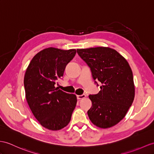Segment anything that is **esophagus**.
<instances>
[{
  "label": "esophagus",
  "instance_id": "34e87169",
  "mask_svg": "<svg viewBox=\"0 0 154 154\" xmlns=\"http://www.w3.org/2000/svg\"><path fill=\"white\" fill-rule=\"evenodd\" d=\"M85 97H86V95L85 94H83V95H77V98L78 99H82L85 98Z\"/></svg>",
  "mask_w": 154,
  "mask_h": 154
}]
</instances>
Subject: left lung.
Masks as SVG:
<instances>
[{
  "label": "left lung",
  "mask_w": 154,
  "mask_h": 154,
  "mask_svg": "<svg viewBox=\"0 0 154 154\" xmlns=\"http://www.w3.org/2000/svg\"><path fill=\"white\" fill-rule=\"evenodd\" d=\"M77 53L90 67L94 80L102 84L97 94L89 95L92 102L88 111L89 119L100 128L116 125L125 117L134 98L133 72L128 62L108 47L77 49Z\"/></svg>",
  "instance_id": "left-lung-1"
}]
</instances>
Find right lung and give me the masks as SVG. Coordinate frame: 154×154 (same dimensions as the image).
I'll use <instances>...</instances> for the list:
<instances>
[{"label": "right lung", "instance_id": "right-lung-1", "mask_svg": "<svg viewBox=\"0 0 154 154\" xmlns=\"http://www.w3.org/2000/svg\"><path fill=\"white\" fill-rule=\"evenodd\" d=\"M76 53L75 49H44L34 56L26 70V100L40 124L49 130L58 131L66 127L76 107V95L55 87Z\"/></svg>", "mask_w": 154, "mask_h": 154}]
</instances>
